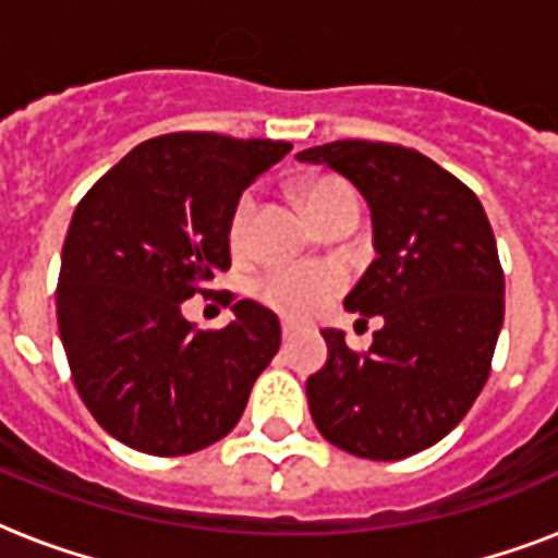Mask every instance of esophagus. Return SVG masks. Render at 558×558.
Returning <instances> with one entry per match:
<instances>
[{
    "instance_id": "1",
    "label": "esophagus",
    "mask_w": 558,
    "mask_h": 558,
    "mask_svg": "<svg viewBox=\"0 0 558 558\" xmlns=\"http://www.w3.org/2000/svg\"><path fill=\"white\" fill-rule=\"evenodd\" d=\"M295 332H298V324H292V322L280 324V336H283V341L295 339Z\"/></svg>"
}]
</instances>
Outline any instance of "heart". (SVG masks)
I'll return each instance as SVG.
<instances>
[{
    "mask_svg": "<svg viewBox=\"0 0 558 558\" xmlns=\"http://www.w3.org/2000/svg\"><path fill=\"white\" fill-rule=\"evenodd\" d=\"M348 196H353V191L341 179L332 177H318L298 185V202L306 210L310 222H315L336 202L348 199ZM248 219H252V196L245 193L243 199L236 202L231 226H228V240L234 248H243L245 234H248ZM339 289L341 278L332 269H278L260 278L257 298L269 310L287 315V318H310V315L322 313Z\"/></svg>",
    "mask_w": 558,
    "mask_h": 558,
    "instance_id": "heart-1",
    "label": "heart"
}]
</instances>
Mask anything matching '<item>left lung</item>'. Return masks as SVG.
Instances as JSON below:
<instances>
[{
    "label": "left lung",
    "instance_id": "1",
    "mask_svg": "<svg viewBox=\"0 0 558 558\" xmlns=\"http://www.w3.org/2000/svg\"><path fill=\"white\" fill-rule=\"evenodd\" d=\"M365 196L376 257L344 298L381 315L367 353L322 330L327 365L306 379L315 428L367 460H402L442 440L484 390L504 324V271L484 205L428 156L385 142L298 153Z\"/></svg>",
    "mask_w": 558,
    "mask_h": 558
}]
</instances>
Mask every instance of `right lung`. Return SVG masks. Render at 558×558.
Masks as SVG:
<instances>
[{"label":"right lung","instance_id":"1","mask_svg":"<svg viewBox=\"0 0 558 558\" xmlns=\"http://www.w3.org/2000/svg\"><path fill=\"white\" fill-rule=\"evenodd\" d=\"M289 142L170 133L138 144L74 208L57 324L74 388L100 428L135 451L179 458L222 440L280 348L278 315L231 306L222 330L182 315L231 266L228 226Z\"/></svg>","mask_w":558,"mask_h":558}]
</instances>
